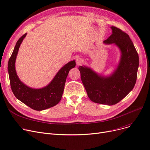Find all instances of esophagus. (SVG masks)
<instances>
[{"label":"esophagus","instance_id":"34e87169","mask_svg":"<svg viewBox=\"0 0 150 150\" xmlns=\"http://www.w3.org/2000/svg\"><path fill=\"white\" fill-rule=\"evenodd\" d=\"M76 62L77 66H81L83 63V60L81 58H78L76 59Z\"/></svg>","mask_w":150,"mask_h":150}]
</instances>
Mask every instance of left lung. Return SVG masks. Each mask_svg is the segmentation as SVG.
<instances>
[{
  "instance_id": "left-lung-1",
  "label": "left lung",
  "mask_w": 150,
  "mask_h": 150,
  "mask_svg": "<svg viewBox=\"0 0 150 150\" xmlns=\"http://www.w3.org/2000/svg\"><path fill=\"white\" fill-rule=\"evenodd\" d=\"M104 43L114 44L121 51L119 66L109 76H101L86 66L78 67L88 96L94 103L113 105L119 103L132 90L136 82L139 55L128 34L116 27Z\"/></svg>"
}]
</instances>
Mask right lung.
Returning <instances> with one entry per match:
<instances>
[{"mask_svg":"<svg viewBox=\"0 0 150 150\" xmlns=\"http://www.w3.org/2000/svg\"><path fill=\"white\" fill-rule=\"evenodd\" d=\"M27 33L22 36L16 44L8 63L10 83L15 97L36 111H42L57 105L61 99L69 70L75 67V61L69 62L55 75L52 81L41 89H32L20 81L15 69V61L21 44Z\"/></svg>","mask_w":150,"mask_h":150,"instance_id":"1","label":"right lung"}]
</instances>
